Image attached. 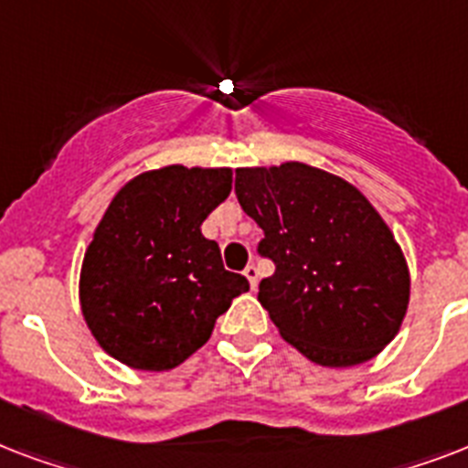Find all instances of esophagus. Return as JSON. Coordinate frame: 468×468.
<instances>
[{"instance_id":"34e87169","label":"esophagus","mask_w":468,"mask_h":468,"mask_svg":"<svg viewBox=\"0 0 468 468\" xmlns=\"http://www.w3.org/2000/svg\"><path fill=\"white\" fill-rule=\"evenodd\" d=\"M242 274H245V277H248L250 286H252V289H257V282H260V271H257L255 264L250 262L248 267H245V271H242Z\"/></svg>"}]
</instances>
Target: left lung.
<instances>
[{
  "label": "left lung",
  "mask_w": 468,
  "mask_h": 468,
  "mask_svg": "<svg viewBox=\"0 0 468 468\" xmlns=\"http://www.w3.org/2000/svg\"><path fill=\"white\" fill-rule=\"evenodd\" d=\"M242 211L274 262L257 299L289 345L323 367H355L396 337L410 296L399 242L362 191L303 162L235 169Z\"/></svg>",
  "instance_id": "obj_1"
}]
</instances>
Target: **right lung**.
Listing matches in <instances>:
<instances>
[{"instance_id":"1","label":"right lung","mask_w":468,"mask_h":468,"mask_svg":"<svg viewBox=\"0 0 468 468\" xmlns=\"http://www.w3.org/2000/svg\"><path fill=\"white\" fill-rule=\"evenodd\" d=\"M230 186V169L169 165L113 197L84 255L80 301L91 335L119 362L175 369L250 289L223 267L218 242L201 235Z\"/></svg>"}]
</instances>
